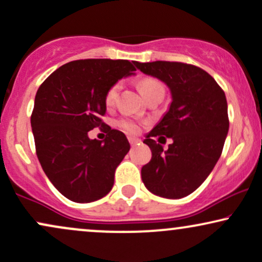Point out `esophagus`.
<instances>
[{
	"mask_svg": "<svg viewBox=\"0 0 262 262\" xmlns=\"http://www.w3.org/2000/svg\"><path fill=\"white\" fill-rule=\"evenodd\" d=\"M128 140L129 143H130V145H135V144L139 143V139H137V138H133V137H129Z\"/></svg>",
	"mask_w": 262,
	"mask_h": 262,
	"instance_id": "1",
	"label": "esophagus"
}]
</instances>
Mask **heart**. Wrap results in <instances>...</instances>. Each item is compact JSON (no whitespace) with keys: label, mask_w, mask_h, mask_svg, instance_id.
<instances>
[{"label":"heart","mask_w":262,"mask_h":262,"mask_svg":"<svg viewBox=\"0 0 262 262\" xmlns=\"http://www.w3.org/2000/svg\"><path fill=\"white\" fill-rule=\"evenodd\" d=\"M160 87L164 89V86H162L160 81L152 79V77H145V79H143L139 82V90L143 96L145 95V93L152 91V90L160 89ZM119 89H121V85H119L118 82L114 83V85H112L110 89H108V91L106 92V96H104V103H106L108 107L113 106L114 104L117 97H118ZM118 125L122 129H124L125 132H128V133H138V130H139V124H138L135 121H133V119H129V118L119 119Z\"/></svg>","instance_id":"heart-1"}]
</instances>
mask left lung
<instances>
[{"instance_id": "obj_1", "label": "left lung", "mask_w": 262, "mask_h": 262, "mask_svg": "<svg viewBox=\"0 0 262 262\" xmlns=\"http://www.w3.org/2000/svg\"><path fill=\"white\" fill-rule=\"evenodd\" d=\"M134 65L166 83L172 98L169 111L144 139L151 160L141 167V180L156 196H188L221 158L229 130L225 93L208 73L194 65L176 61H134ZM161 135L173 139L167 150L154 140Z\"/></svg>"}]
</instances>
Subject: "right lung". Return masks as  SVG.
I'll return each mask as SVG.
<instances>
[{
    "label": "right lung",
    "instance_id": "right-lung-1",
    "mask_svg": "<svg viewBox=\"0 0 262 262\" xmlns=\"http://www.w3.org/2000/svg\"><path fill=\"white\" fill-rule=\"evenodd\" d=\"M133 71L128 60H75L38 89L31 117L38 160L50 182L73 202H93L113 187L114 172L130 145L124 133L102 122L104 96ZM102 126L106 139L90 140L88 132Z\"/></svg>",
    "mask_w": 262,
    "mask_h": 262
}]
</instances>
